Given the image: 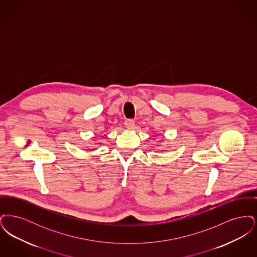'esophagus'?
I'll list each match as a JSON object with an SVG mask.
<instances>
[{
  "mask_svg": "<svg viewBox=\"0 0 257 257\" xmlns=\"http://www.w3.org/2000/svg\"><path fill=\"white\" fill-rule=\"evenodd\" d=\"M124 125H125V127L128 128V129H132V128L134 127L135 121L133 119H126L125 122H124Z\"/></svg>",
  "mask_w": 257,
  "mask_h": 257,
  "instance_id": "34e87169",
  "label": "esophagus"
}]
</instances>
